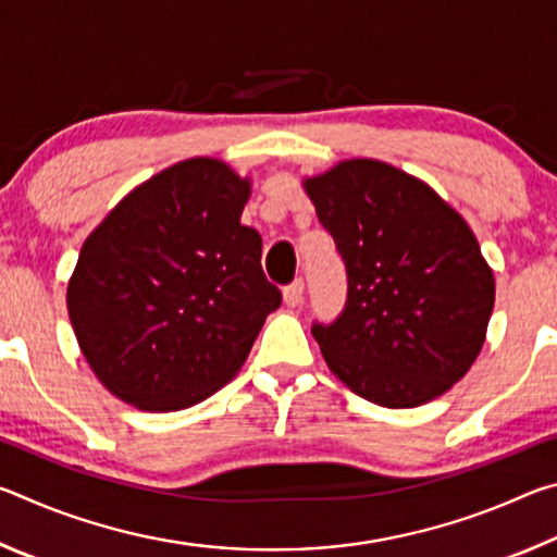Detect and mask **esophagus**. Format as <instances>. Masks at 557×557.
I'll list each match as a JSON object with an SVG mask.
<instances>
[{"label": "esophagus", "instance_id": "1", "mask_svg": "<svg viewBox=\"0 0 557 557\" xmlns=\"http://www.w3.org/2000/svg\"><path fill=\"white\" fill-rule=\"evenodd\" d=\"M282 295H285V305L287 307H297L299 301H301V295H305V280L297 277L295 282H289V285L285 287V292H282Z\"/></svg>", "mask_w": 557, "mask_h": 557}]
</instances>
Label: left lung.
<instances>
[{
  "label": "left lung",
  "mask_w": 557,
  "mask_h": 557,
  "mask_svg": "<svg viewBox=\"0 0 557 557\" xmlns=\"http://www.w3.org/2000/svg\"><path fill=\"white\" fill-rule=\"evenodd\" d=\"M346 265V305L312 334L329 369L383 408L447 393L484 344L494 272L465 219L420 178L351 159L307 178Z\"/></svg>",
  "instance_id": "obj_1"
}]
</instances>
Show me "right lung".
I'll list each match as a JSON object with an SVG mask.
<instances>
[{"instance_id": "add662e5", "label": "right lung", "mask_w": 557, "mask_h": 557, "mask_svg": "<svg viewBox=\"0 0 557 557\" xmlns=\"http://www.w3.org/2000/svg\"><path fill=\"white\" fill-rule=\"evenodd\" d=\"M250 196L219 159H186L127 194L83 243L69 317L100 383L135 408L201 403L248 358L282 292L240 223Z\"/></svg>"}]
</instances>
